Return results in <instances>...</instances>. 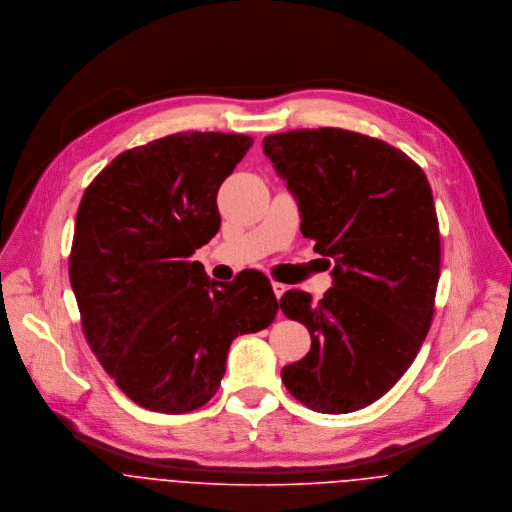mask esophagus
I'll return each instance as SVG.
<instances>
[{"label":"esophagus","instance_id":"obj_1","mask_svg":"<svg viewBox=\"0 0 512 512\" xmlns=\"http://www.w3.org/2000/svg\"><path fill=\"white\" fill-rule=\"evenodd\" d=\"M272 290L276 293V297L280 299L284 293L288 292V286L282 284V282H272Z\"/></svg>","mask_w":512,"mask_h":512}]
</instances>
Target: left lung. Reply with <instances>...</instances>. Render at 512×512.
Listing matches in <instances>:
<instances>
[{
    "label": "left lung",
    "mask_w": 512,
    "mask_h": 512,
    "mask_svg": "<svg viewBox=\"0 0 512 512\" xmlns=\"http://www.w3.org/2000/svg\"><path fill=\"white\" fill-rule=\"evenodd\" d=\"M262 146L297 201L301 234L335 260L319 303L301 290L280 299L311 335L282 380L315 412L361 410L400 380L432 325L441 260L432 187L404 151L341 128L274 134Z\"/></svg>",
    "instance_id": "1"
}]
</instances>
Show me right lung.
Masks as SVG:
<instances>
[{"label":"right lung","mask_w":512,"mask_h":512,"mask_svg":"<svg viewBox=\"0 0 512 512\" xmlns=\"http://www.w3.org/2000/svg\"><path fill=\"white\" fill-rule=\"evenodd\" d=\"M254 144L173 134L120 153L82 195L69 276L86 341L138 406L185 414L219 390L230 343L280 303L256 270L222 284L191 262L220 228V183Z\"/></svg>","instance_id":"obj_1"}]
</instances>
